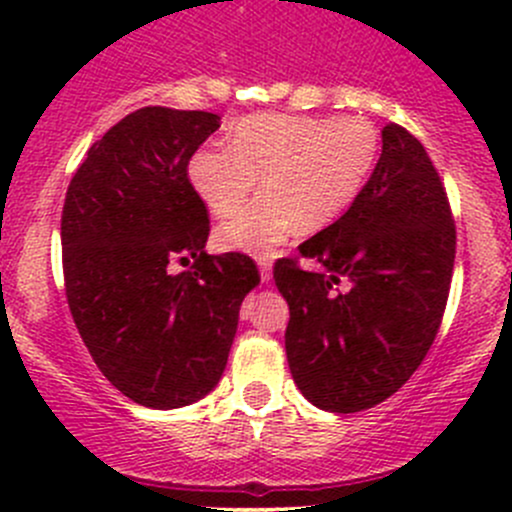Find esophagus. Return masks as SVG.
<instances>
[{
    "mask_svg": "<svg viewBox=\"0 0 512 512\" xmlns=\"http://www.w3.org/2000/svg\"><path fill=\"white\" fill-rule=\"evenodd\" d=\"M257 265H260V277L262 282H270L272 280V260L267 255L257 257Z\"/></svg>",
    "mask_w": 512,
    "mask_h": 512,
    "instance_id": "esophagus-1",
    "label": "esophagus"
}]
</instances>
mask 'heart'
<instances>
[{"instance_id": "b5f03b06", "label": "heart", "mask_w": 512, "mask_h": 512, "mask_svg": "<svg viewBox=\"0 0 512 512\" xmlns=\"http://www.w3.org/2000/svg\"><path fill=\"white\" fill-rule=\"evenodd\" d=\"M376 131L361 118L260 113L230 131V148L205 146L190 156L188 178L215 218L235 213L255 190L265 193L218 230L227 252H267L297 227L337 220L369 175Z\"/></svg>"}]
</instances>
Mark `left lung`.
<instances>
[{"label":"left lung","instance_id":"obj_1","mask_svg":"<svg viewBox=\"0 0 512 512\" xmlns=\"http://www.w3.org/2000/svg\"><path fill=\"white\" fill-rule=\"evenodd\" d=\"M275 265L289 304L285 349L294 384L317 409L354 414L401 389L441 327L456 225L426 148L399 123L352 208ZM344 284L347 290H334Z\"/></svg>","mask_w":512,"mask_h":512}]
</instances>
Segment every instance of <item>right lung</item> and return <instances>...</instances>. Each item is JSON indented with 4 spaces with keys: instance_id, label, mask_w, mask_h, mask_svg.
I'll list each match as a JSON object with an SVG mask.
<instances>
[{
    "instance_id": "add662e5",
    "label": "right lung",
    "mask_w": 512,
    "mask_h": 512,
    "mask_svg": "<svg viewBox=\"0 0 512 512\" xmlns=\"http://www.w3.org/2000/svg\"><path fill=\"white\" fill-rule=\"evenodd\" d=\"M218 113L146 106L89 148L61 213L71 317L101 374L136 404L180 409L218 386L260 285L240 252L208 255L210 220L188 178ZM194 260L188 273L167 270Z\"/></svg>"
}]
</instances>
